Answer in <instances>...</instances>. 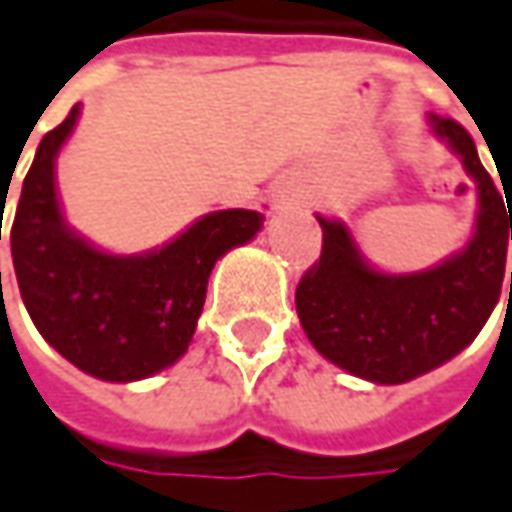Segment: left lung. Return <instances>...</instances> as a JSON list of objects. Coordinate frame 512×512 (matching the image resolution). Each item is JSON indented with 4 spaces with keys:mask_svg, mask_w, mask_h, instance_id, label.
Wrapping results in <instances>:
<instances>
[{
    "mask_svg": "<svg viewBox=\"0 0 512 512\" xmlns=\"http://www.w3.org/2000/svg\"><path fill=\"white\" fill-rule=\"evenodd\" d=\"M434 134L457 151L476 184V235L460 255L417 274H384L358 255L342 221L322 215V255L297 285V314L322 356L373 384H403L474 342L502 294L512 212L482 168L471 134L431 114ZM512 300V271H510Z\"/></svg>",
    "mask_w": 512,
    "mask_h": 512,
    "instance_id": "8db88e82",
    "label": "left lung"
}]
</instances>
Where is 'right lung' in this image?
I'll return each mask as SVG.
<instances>
[{
	"instance_id": "1",
	"label": "right lung",
	"mask_w": 512,
	"mask_h": 512,
	"mask_svg": "<svg viewBox=\"0 0 512 512\" xmlns=\"http://www.w3.org/2000/svg\"><path fill=\"white\" fill-rule=\"evenodd\" d=\"M78 114L72 106L38 142L10 227L13 269L38 333L83 373L128 384L187 353L215 260L252 241L263 215L210 212L148 255H106L89 246L66 227L55 193V156Z\"/></svg>"
}]
</instances>
